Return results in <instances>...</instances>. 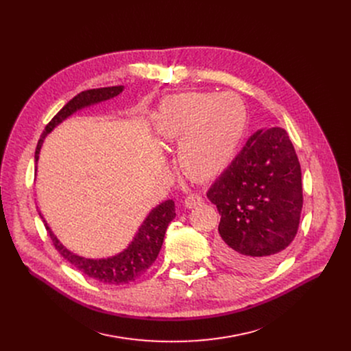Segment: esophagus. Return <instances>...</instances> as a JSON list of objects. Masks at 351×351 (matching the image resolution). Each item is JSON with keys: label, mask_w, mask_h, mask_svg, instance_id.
I'll return each mask as SVG.
<instances>
[{"label": "esophagus", "mask_w": 351, "mask_h": 351, "mask_svg": "<svg viewBox=\"0 0 351 351\" xmlns=\"http://www.w3.org/2000/svg\"><path fill=\"white\" fill-rule=\"evenodd\" d=\"M203 204V197L199 196V195H189L186 199H184V206L187 208H195L197 206H202Z\"/></svg>", "instance_id": "obj_1"}]
</instances>
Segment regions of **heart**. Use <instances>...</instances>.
<instances>
[{
    "label": "heart",
    "mask_w": 351,
    "mask_h": 351,
    "mask_svg": "<svg viewBox=\"0 0 351 351\" xmlns=\"http://www.w3.org/2000/svg\"><path fill=\"white\" fill-rule=\"evenodd\" d=\"M245 125V105L231 92L173 95L155 116L159 138L179 141L178 162L195 179H211L230 165Z\"/></svg>",
    "instance_id": "heart-1"
}]
</instances>
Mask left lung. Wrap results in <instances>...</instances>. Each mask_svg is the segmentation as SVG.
Returning a JSON list of instances; mask_svg holds the SVG:
<instances>
[{
	"label": "left lung",
	"instance_id": "left-lung-1",
	"mask_svg": "<svg viewBox=\"0 0 351 351\" xmlns=\"http://www.w3.org/2000/svg\"><path fill=\"white\" fill-rule=\"evenodd\" d=\"M207 197L221 214L219 259L246 273L271 269L294 241L302 210L301 167L287 132L250 136Z\"/></svg>",
	"mask_w": 351,
	"mask_h": 351
}]
</instances>
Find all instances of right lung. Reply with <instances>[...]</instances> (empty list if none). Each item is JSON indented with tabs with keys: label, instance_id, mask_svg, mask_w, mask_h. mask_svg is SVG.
I'll return each instance as SVG.
<instances>
[{
	"label": "right lung",
	"instance_id": "add662e5",
	"mask_svg": "<svg viewBox=\"0 0 351 351\" xmlns=\"http://www.w3.org/2000/svg\"><path fill=\"white\" fill-rule=\"evenodd\" d=\"M123 89L124 86L121 85L88 89L78 93L77 97H74L45 127V132L40 136V140L38 143L36 152H35L36 162L39 159V152H40L43 140L49 133L54 130L56 125H58L61 121H64L67 117H70L71 114H74L75 112L84 108L97 105L117 97L119 93H121ZM40 217L45 222V227L53 241L54 247L58 250V253L62 258H64L67 262H70L81 273L86 274L93 280L105 282V284L119 285V284H127L137 280L152 266V263L158 258L159 250H161L169 222L176 217V211H175L173 200H165L164 203L154 207L147 215V218L143 221L141 227L138 228L136 237L129 243V246H127L124 250H121L120 253L114 254V256H110L106 259H88V258L80 256V254L73 253L57 239V237L53 234V231L47 226V222L45 221L42 214Z\"/></svg>",
	"mask_w": 351,
	"mask_h": 351
}]
</instances>
